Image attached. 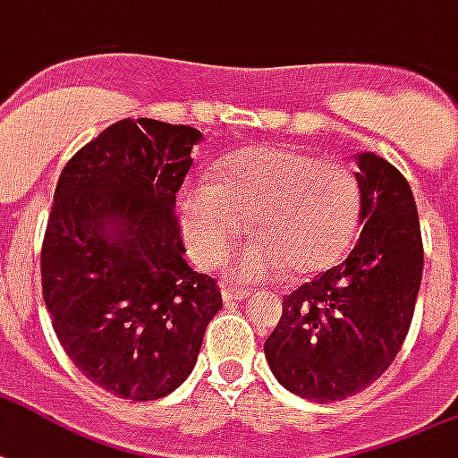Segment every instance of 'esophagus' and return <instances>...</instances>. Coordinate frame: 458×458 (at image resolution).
<instances>
[{"label": "esophagus", "instance_id": "34e87169", "mask_svg": "<svg viewBox=\"0 0 458 458\" xmlns=\"http://www.w3.org/2000/svg\"><path fill=\"white\" fill-rule=\"evenodd\" d=\"M220 296H223V301L228 303V301H245V298H250V291L247 289H223L220 291Z\"/></svg>", "mask_w": 458, "mask_h": 458}]
</instances>
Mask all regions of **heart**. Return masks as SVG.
Listing matches in <instances>:
<instances>
[{
  "label": "heart",
  "mask_w": 458,
  "mask_h": 458,
  "mask_svg": "<svg viewBox=\"0 0 458 458\" xmlns=\"http://www.w3.org/2000/svg\"><path fill=\"white\" fill-rule=\"evenodd\" d=\"M359 213L354 172L286 148L235 152L211 184L191 186L179 199L182 238L201 267H216L252 223L257 235L228 264V276L240 284L284 269L310 276L340 264L357 238Z\"/></svg>",
  "instance_id": "1"
}]
</instances>
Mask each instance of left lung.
<instances>
[{
    "mask_svg": "<svg viewBox=\"0 0 458 458\" xmlns=\"http://www.w3.org/2000/svg\"><path fill=\"white\" fill-rule=\"evenodd\" d=\"M361 233L350 257L284 298L264 357L284 388L315 403L344 401L391 367L422 281L415 199L398 169L357 155Z\"/></svg>",
    "mask_w": 458,
    "mask_h": 458,
    "instance_id": "left-lung-1",
    "label": "left lung"
}]
</instances>
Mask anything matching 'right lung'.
Instances as JSON below:
<instances>
[{
    "mask_svg": "<svg viewBox=\"0 0 458 458\" xmlns=\"http://www.w3.org/2000/svg\"><path fill=\"white\" fill-rule=\"evenodd\" d=\"M191 125L125 118L67 162L40 252L57 340L91 384L157 401L194 371L220 291L194 272L174 218Z\"/></svg>",
    "mask_w": 458,
    "mask_h": 458,
    "instance_id": "right-lung-1",
    "label": "right lung"
}]
</instances>
